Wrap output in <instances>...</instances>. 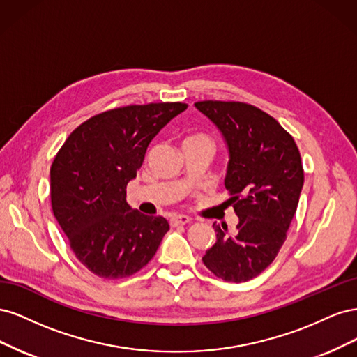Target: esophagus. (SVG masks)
I'll list each match as a JSON object with an SVG mask.
<instances>
[{"instance_id":"34e87169","label":"esophagus","mask_w":357,"mask_h":357,"mask_svg":"<svg viewBox=\"0 0 357 357\" xmlns=\"http://www.w3.org/2000/svg\"><path fill=\"white\" fill-rule=\"evenodd\" d=\"M190 222L189 215H183V214H174L169 219L171 226H181V225H188Z\"/></svg>"}]
</instances>
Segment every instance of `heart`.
<instances>
[{
  "instance_id": "b5f03b06",
  "label": "heart",
  "mask_w": 357,
  "mask_h": 357,
  "mask_svg": "<svg viewBox=\"0 0 357 357\" xmlns=\"http://www.w3.org/2000/svg\"><path fill=\"white\" fill-rule=\"evenodd\" d=\"M208 139L207 137H204V135H195V137H190V138H188V139ZM208 142H210V139H208Z\"/></svg>"
}]
</instances>
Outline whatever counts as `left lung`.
<instances>
[{"mask_svg":"<svg viewBox=\"0 0 357 357\" xmlns=\"http://www.w3.org/2000/svg\"><path fill=\"white\" fill-rule=\"evenodd\" d=\"M197 109L228 147L225 188L238 215L236 231L213 223L215 243L202 262L226 282L241 283L271 264L296 213L304 169L295 139L274 117L235 101H201Z\"/></svg>","mask_w":357,"mask_h":357,"instance_id":"obj_1","label":"left lung"}]
</instances>
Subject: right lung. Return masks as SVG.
<instances>
[{"label": "right lung", "mask_w": 357, "mask_h": 357, "mask_svg": "<svg viewBox=\"0 0 357 357\" xmlns=\"http://www.w3.org/2000/svg\"><path fill=\"white\" fill-rule=\"evenodd\" d=\"M183 102L128 105L82 123L50 168L53 214L79 261L95 275L123 278L146 266L168 232L162 215H146L126 202L150 142Z\"/></svg>", "instance_id": "right-lung-1"}]
</instances>
